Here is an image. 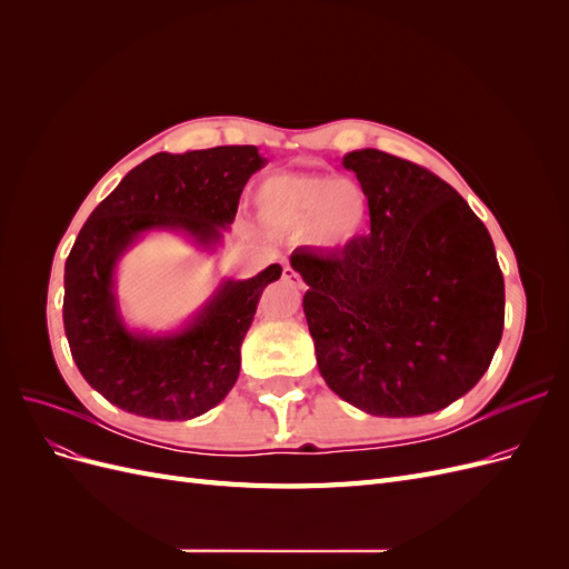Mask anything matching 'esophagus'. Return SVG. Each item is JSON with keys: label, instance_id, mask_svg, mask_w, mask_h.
<instances>
[{"label": "esophagus", "instance_id": "esophagus-1", "mask_svg": "<svg viewBox=\"0 0 569 569\" xmlns=\"http://www.w3.org/2000/svg\"><path fill=\"white\" fill-rule=\"evenodd\" d=\"M282 278L287 280V282H291V284H297V287H303V280H301V274L295 270V268H289V266H284V270H282Z\"/></svg>", "mask_w": 569, "mask_h": 569}]
</instances>
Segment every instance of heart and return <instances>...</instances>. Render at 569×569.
I'll list each match as a JSON object with an SVG mask.
<instances>
[{
  "mask_svg": "<svg viewBox=\"0 0 569 569\" xmlns=\"http://www.w3.org/2000/svg\"><path fill=\"white\" fill-rule=\"evenodd\" d=\"M343 182L299 173H278L256 192L258 216L272 230H313L325 244L349 239L363 220V197Z\"/></svg>",
  "mask_w": 569,
  "mask_h": 569,
  "instance_id": "b5f03b06",
  "label": "heart"
}]
</instances>
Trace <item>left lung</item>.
<instances>
[{
  "mask_svg": "<svg viewBox=\"0 0 569 569\" xmlns=\"http://www.w3.org/2000/svg\"><path fill=\"white\" fill-rule=\"evenodd\" d=\"M370 234L291 253L322 380L382 418L437 412L487 372L503 335L506 287L491 234L432 170L380 149L343 157Z\"/></svg>",
  "mask_w": 569,
  "mask_h": 569,
  "instance_id": "1",
  "label": "left lung"
}]
</instances>
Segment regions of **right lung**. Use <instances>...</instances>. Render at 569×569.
<instances>
[{"label": "right lung", "instance_id": "obj_1", "mask_svg": "<svg viewBox=\"0 0 569 569\" xmlns=\"http://www.w3.org/2000/svg\"><path fill=\"white\" fill-rule=\"evenodd\" d=\"M263 166L251 144L153 153L82 226L66 258L63 327L78 370L113 406L151 420H189L234 387L239 347L263 289L282 274L278 263L249 280L220 282L192 322L163 337L128 330L113 270L149 230H180L201 247L218 244L247 180Z\"/></svg>", "mask_w": 569, "mask_h": 569}]
</instances>
